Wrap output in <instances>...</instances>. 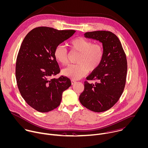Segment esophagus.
<instances>
[{
  "mask_svg": "<svg viewBox=\"0 0 148 148\" xmlns=\"http://www.w3.org/2000/svg\"><path fill=\"white\" fill-rule=\"evenodd\" d=\"M75 83H76V81H75L74 80H71V84L72 85H74Z\"/></svg>",
  "mask_w": 148,
  "mask_h": 148,
  "instance_id": "1",
  "label": "esophagus"
}]
</instances>
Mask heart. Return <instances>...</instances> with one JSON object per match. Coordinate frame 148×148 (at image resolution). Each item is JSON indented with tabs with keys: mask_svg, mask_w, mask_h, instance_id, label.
Here are the masks:
<instances>
[{
	"mask_svg": "<svg viewBox=\"0 0 148 148\" xmlns=\"http://www.w3.org/2000/svg\"><path fill=\"white\" fill-rule=\"evenodd\" d=\"M69 46L72 53H78L76 60L78 63L71 65L62 70V74L72 79H79L85 75L88 71H93L101 64L104 51L99 43L93 42L83 37H77L71 40ZM55 60L63 66L69 63V55L67 49L62 45H58L53 53Z\"/></svg>",
	"mask_w": 148,
	"mask_h": 148,
	"instance_id": "obj_1",
	"label": "heart"
}]
</instances>
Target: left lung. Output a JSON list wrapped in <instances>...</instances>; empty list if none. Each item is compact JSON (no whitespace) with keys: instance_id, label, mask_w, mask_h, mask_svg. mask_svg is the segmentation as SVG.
Returning <instances> with one entry per match:
<instances>
[{"instance_id":"8db88e82","label":"left lung","mask_w":148,"mask_h":148,"mask_svg":"<svg viewBox=\"0 0 148 148\" xmlns=\"http://www.w3.org/2000/svg\"><path fill=\"white\" fill-rule=\"evenodd\" d=\"M84 36L101 42L104 56L99 67L86 77L87 80L97 82L85 81L79 99L88 109L103 112L112 108L123 92L127 71L126 56L119 39L112 32H88Z\"/></svg>"}]
</instances>
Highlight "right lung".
<instances>
[{"instance_id":"obj_1","label":"right lung","mask_w":148,"mask_h":148,"mask_svg":"<svg viewBox=\"0 0 148 148\" xmlns=\"http://www.w3.org/2000/svg\"><path fill=\"white\" fill-rule=\"evenodd\" d=\"M75 32L40 27L31 30L22 42L16 66L17 83L25 101L39 112L58 108L63 92L71 85L66 77L51 78L60 73L53 55L55 47Z\"/></svg>"}]
</instances>
